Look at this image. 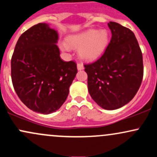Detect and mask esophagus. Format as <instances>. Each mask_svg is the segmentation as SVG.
<instances>
[{"instance_id": "obj_1", "label": "esophagus", "mask_w": 157, "mask_h": 157, "mask_svg": "<svg viewBox=\"0 0 157 157\" xmlns=\"http://www.w3.org/2000/svg\"><path fill=\"white\" fill-rule=\"evenodd\" d=\"M84 68L83 64L82 63H77V69L78 70H82Z\"/></svg>"}]
</instances>
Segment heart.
<instances>
[{
  "label": "heart",
  "mask_w": 157,
  "mask_h": 157,
  "mask_svg": "<svg viewBox=\"0 0 157 157\" xmlns=\"http://www.w3.org/2000/svg\"><path fill=\"white\" fill-rule=\"evenodd\" d=\"M109 42V35L105 30H96L90 29L67 38L68 46L79 48V56L84 59L92 60L101 56ZM66 44H61L62 49L68 51Z\"/></svg>",
  "instance_id": "1"
}]
</instances>
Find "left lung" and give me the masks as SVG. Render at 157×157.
<instances>
[{
  "instance_id": "1",
  "label": "left lung",
  "mask_w": 157,
  "mask_h": 157,
  "mask_svg": "<svg viewBox=\"0 0 157 157\" xmlns=\"http://www.w3.org/2000/svg\"><path fill=\"white\" fill-rule=\"evenodd\" d=\"M108 26L112 38L104 53L84 67L91 97L101 107L113 110L134 98L142 83L144 67L132 31L116 22L110 21Z\"/></svg>"
}]
</instances>
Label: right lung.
I'll return each instance as SVG.
<instances>
[{
	"mask_svg": "<svg viewBox=\"0 0 157 157\" xmlns=\"http://www.w3.org/2000/svg\"><path fill=\"white\" fill-rule=\"evenodd\" d=\"M58 34L45 23L33 26L18 39L11 59L13 87L29 109L42 114L59 109L77 73L75 61L60 58Z\"/></svg>",
	"mask_w": 157,
	"mask_h": 157,
	"instance_id": "add662e5",
	"label": "right lung"
}]
</instances>
